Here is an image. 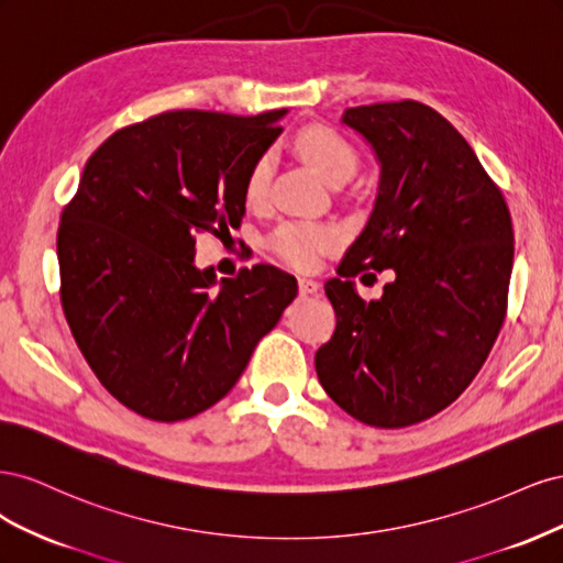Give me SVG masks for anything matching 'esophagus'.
I'll list each match as a JSON object with an SVG mask.
<instances>
[{
	"instance_id": "obj_1",
	"label": "esophagus",
	"mask_w": 563,
	"mask_h": 563,
	"mask_svg": "<svg viewBox=\"0 0 563 563\" xmlns=\"http://www.w3.org/2000/svg\"><path fill=\"white\" fill-rule=\"evenodd\" d=\"M298 291H300V296H314L319 291V282L317 279H308V277H300L298 279Z\"/></svg>"
}]
</instances>
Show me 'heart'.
Segmentation results:
<instances>
[{
    "label": "heart",
    "mask_w": 563,
    "mask_h": 563,
    "mask_svg": "<svg viewBox=\"0 0 563 563\" xmlns=\"http://www.w3.org/2000/svg\"><path fill=\"white\" fill-rule=\"evenodd\" d=\"M296 152L310 164L312 172L333 183H345L354 176L356 164V150L329 126H308L302 129L294 139ZM272 166L267 157H261L253 164L251 174L246 178V197L249 201H258L267 192ZM338 242V232L329 225H314V223H284L272 234V251H275L282 261L294 267H312L323 251H329Z\"/></svg>",
    "instance_id": "b5f03b06"
}]
</instances>
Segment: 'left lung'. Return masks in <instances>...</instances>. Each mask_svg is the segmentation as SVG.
<instances>
[{
	"mask_svg": "<svg viewBox=\"0 0 563 563\" xmlns=\"http://www.w3.org/2000/svg\"><path fill=\"white\" fill-rule=\"evenodd\" d=\"M380 164L378 195L338 277L323 284L335 331L314 356L327 395L373 428H408L453 404L496 343L515 263L512 218L474 150L437 110L343 112ZM389 268L364 301L349 277Z\"/></svg>",
	"mask_w": 563,
	"mask_h": 563,
	"instance_id": "8db88e82",
	"label": "left lung"
}]
</instances>
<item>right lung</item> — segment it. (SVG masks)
<instances>
[{
  "instance_id": "add662e5",
  "label": "right lung",
  "mask_w": 563,
  "mask_h": 563,
  "mask_svg": "<svg viewBox=\"0 0 563 563\" xmlns=\"http://www.w3.org/2000/svg\"><path fill=\"white\" fill-rule=\"evenodd\" d=\"M286 112L176 110L126 126L63 209L65 319L96 378L143 418L176 422L223 399L298 294L272 265L225 279L195 265L197 234L242 225L246 178Z\"/></svg>"
}]
</instances>
